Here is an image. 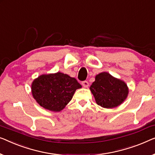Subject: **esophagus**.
<instances>
[{"label": "esophagus", "mask_w": 155, "mask_h": 155, "mask_svg": "<svg viewBox=\"0 0 155 155\" xmlns=\"http://www.w3.org/2000/svg\"><path fill=\"white\" fill-rule=\"evenodd\" d=\"M82 86L84 87V88H87V87H89V82L87 81H83L82 82Z\"/></svg>", "instance_id": "esophagus-1"}]
</instances>
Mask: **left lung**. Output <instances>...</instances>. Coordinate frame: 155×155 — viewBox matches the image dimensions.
Here are the masks:
<instances>
[{
  "mask_svg": "<svg viewBox=\"0 0 155 155\" xmlns=\"http://www.w3.org/2000/svg\"><path fill=\"white\" fill-rule=\"evenodd\" d=\"M98 105L113 108L121 105L129 94V87L123 80L113 77L107 72L96 75L95 81L89 87Z\"/></svg>",
  "mask_w": 155,
  "mask_h": 155,
  "instance_id": "obj_1",
  "label": "left lung"
}]
</instances>
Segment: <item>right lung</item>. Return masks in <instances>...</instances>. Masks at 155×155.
<instances>
[{"mask_svg": "<svg viewBox=\"0 0 155 155\" xmlns=\"http://www.w3.org/2000/svg\"><path fill=\"white\" fill-rule=\"evenodd\" d=\"M75 78L57 72L42 74L31 84L33 97L40 106L53 112H60L72 99L76 89H80Z\"/></svg>", "mask_w": 155, "mask_h": 155, "instance_id": "add662e5", "label": "right lung"}]
</instances>
